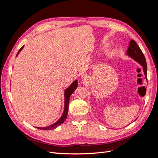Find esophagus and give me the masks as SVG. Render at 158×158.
Wrapping results in <instances>:
<instances>
[{"instance_id": "obj_1", "label": "esophagus", "mask_w": 158, "mask_h": 158, "mask_svg": "<svg viewBox=\"0 0 158 158\" xmlns=\"http://www.w3.org/2000/svg\"><path fill=\"white\" fill-rule=\"evenodd\" d=\"M81 78H82V80L84 82H86L88 81V76L86 75H85V74L82 75V77H81Z\"/></svg>"}]
</instances>
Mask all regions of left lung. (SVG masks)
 <instances>
[{"instance_id":"left-lung-1","label":"left lung","mask_w":158,"mask_h":158,"mask_svg":"<svg viewBox=\"0 0 158 158\" xmlns=\"http://www.w3.org/2000/svg\"><path fill=\"white\" fill-rule=\"evenodd\" d=\"M127 54L142 66L143 71H144L146 78L147 79V64L145 56L140 47L133 40H131L130 41L128 48L127 51Z\"/></svg>"}]
</instances>
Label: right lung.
Here are the masks:
<instances>
[{"instance_id": "right-lung-1", "label": "right lung", "mask_w": 158, "mask_h": 158, "mask_svg": "<svg viewBox=\"0 0 158 158\" xmlns=\"http://www.w3.org/2000/svg\"><path fill=\"white\" fill-rule=\"evenodd\" d=\"M23 48V46H22L21 48L19 50L18 52L17 53V55H18L19 52H20L22 49ZM16 55V56H17ZM78 87V81L75 80L74 82L72 83V84L70 85V86L65 90L64 92V109L63 114H62L61 117L59 119V121H57L56 123H55L52 125L46 127H36L37 128L41 129V130H45V131H48V130H52V129H54L56 127H58L59 125L63 124L65 120L66 117H67V114H68V111H69V101H70V95L73 94V92L75 91V89L77 88Z\"/></svg>"}]
</instances>
